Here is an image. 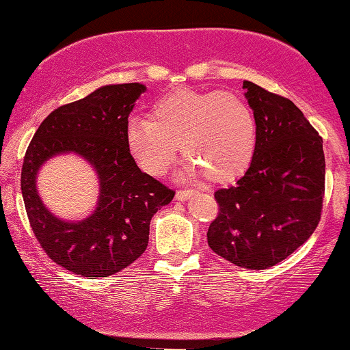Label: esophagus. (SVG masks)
Segmentation results:
<instances>
[{
    "instance_id": "obj_1",
    "label": "esophagus",
    "mask_w": 350,
    "mask_h": 350,
    "mask_svg": "<svg viewBox=\"0 0 350 350\" xmlns=\"http://www.w3.org/2000/svg\"><path fill=\"white\" fill-rule=\"evenodd\" d=\"M193 193H195V189H178V191H176L175 198L178 201H185V200H188V198L191 196Z\"/></svg>"
}]
</instances>
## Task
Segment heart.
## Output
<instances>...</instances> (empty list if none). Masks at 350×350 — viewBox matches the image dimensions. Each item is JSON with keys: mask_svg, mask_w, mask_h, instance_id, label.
I'll return each mask as SVG.
<instances>
[{"mask_svg": "<svg viewBox=\"0 0 350 350\" xmlns=\"http://www.w3.org/2000/svg\"><path fill=\"white\" fill-rule=\"evenodd\" d=\"M148 116L129 118L124 141L141 170L155 178L174 165L178 144L188 157L187 176L206 174L213 182H230L253 161L256 116L239 94L180 89L150 103Z\"/></svg>", "mask_w": 350, "mask_h": 350, "instance_id": "heart-1", "label": "heart"}]
</instances>
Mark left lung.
I'll return each mask as SVG.
<instances>
[{"label":"left lung","instance_id":"left-lung-1","mask_svg":"<svg viewBox=\"0 0 350 350\" xmlns=\"http://www.w3.org/2000/svg\"><path fill=\"white\" fill-rule=\"evenodd\" d=\"M243 89L256 116V150L245 175L214 193L219 214L208 243L235 266L266 269L301 247L320 222L325 152L294 102L250 81Z\"/></svg>","mask_w":350,"mask_h":350}]
</instances>
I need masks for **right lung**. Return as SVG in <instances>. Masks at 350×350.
I'll return each mask as SVG.
<instances>
[{
    "mask_svg": "<svg viewBox=\"0 0 350 350\" xmlns=\"http://www.w3.org/2000/svg\"><path fill=\"white\" fill-rule=\"evenodd\" d=\"M144 90L139 83L103 85L58 107L25 150L21 189L33 235L56 265L84 278H107L136 261L148 248L150 219L175 196L139 170L124 141L128 116ZM64 152L84 157L101 180L98 209L81 223L55 218L35 188L41 163Z\"/></svg>",
    "mask_w": 350,
    "mask_h": 350,
    "instance_id": "1",
    "label": "right lung"
}]
</instances>
